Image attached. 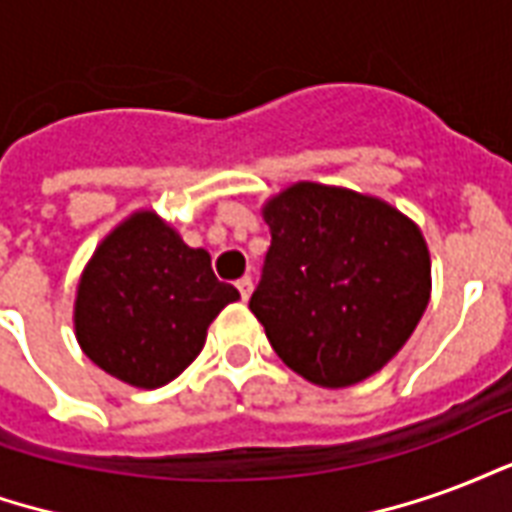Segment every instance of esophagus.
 Segmentation results:
<instances>
[{
    "instance_id": "1",
    "label": "esophagus",
    "mask_w": 512,
    "mask_h": 512,
    "mask_svg": "<svg viewBox=\"0 0 512 512\" xmlns=\"http://www.w3.org/2000/svg\"><path fill=\"white\" fill-rule=\"evenodd\" d=\"M235 288H238V293H241V299H249V293H252V277H241L238 282H235Z\"/></svg>"
}]
</instances>
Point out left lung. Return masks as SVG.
I'll return each instance as SVG.
<instances>
[{
	"instance_id": "1",
	"label": "left lung",
	"mask_w": 512,
	"mask_h": 512,
	"mask_svg": "<svg viewBox=\"0 0 512 512\" xmlns=\"http://www.w3.org/2000/svg\"><path fill=\"white\" fill-rule=\"evenodd\" d=\"M263 216L271 246L249 310L279 359L332 389L378 373L428 307L417 224L376 197L321 183L290 186Z\"/></svg>"
}]
</instances>
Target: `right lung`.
<instances>
[{
    "label": "right lung",
    "mask_w": 512,
    "mask_h": 512,
    "mask_svg": "<svg viewBox=\"0 0 512 512\" xmlns=\"http://www.w3.org/2000/svg\"><path fill=\"white\" fill-rule=\"evenodd\" d=\"M238 299L205 249H191L153 213H136L98 246L79 282L76 337L109 376L156 389L205 345L213 318Z\"/></svg>",
    "instance_id": "add662e5"
}]
</instances>
